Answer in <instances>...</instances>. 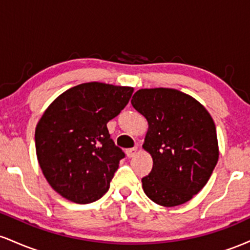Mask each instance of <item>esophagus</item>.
I'll return each mask as SVG.
<instances>
[{
    "label": "esophagus",
    "instance_id": "34e87169",
    "mask_svg": "<svg viewBox=\"0 0 250 250\" xmlns=\"http://www.w3.org/2000/svg\"><path fill=\"white\" fill-rule=\"evenodd\" d=\"M125 154H127V156L129 157V159H130V157L136 156V155H137V147H134V148L128 149V150L125 151Z\"/></svg>",
    "mask_w": 250,
    "mask_h": 250
}]
</instances>
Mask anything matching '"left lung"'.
Masks as SVG:
<instances>
[{
  "instance_id": "1",
  "label": "left lung",
  "mask_w": 250,
  "mask_h": 250,
  "mask_svg": "<svg viewBox=\"0 0 250 250\" xmlns=\"http://www.w3.org/2000/svg\"><path fill=\"white\" fill-rule=\"evenodd\" d=\"M133 107L148 121L142 148L153 157L142 188L153 202L175 207L207 185L219 161L213 117L188 94L170 88L140 89Z\"/></svg>"
}]
</instances>
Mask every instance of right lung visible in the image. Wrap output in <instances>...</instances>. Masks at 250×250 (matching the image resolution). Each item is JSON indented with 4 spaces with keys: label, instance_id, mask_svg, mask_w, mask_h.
Here are the masks:
<instances>
[{
    "label": "right lung",
    "instance_id": "right-lung-1",
    "mask_svg": "<svg viewBox=\"0 0 250 250\" xmlns=\"http://www.w3.org/2000/svg\"><path fill=\"white\" fill-rule=\"evenodd\" d=\"M134 88L88 82L68 89L45 109L35 129L39 165L50 187L85 205L108 191L125 153L107 123L128 104Z\"/></svg>",
    "mask_w": 250,
    "mask_h": 250
}]
</instances>
